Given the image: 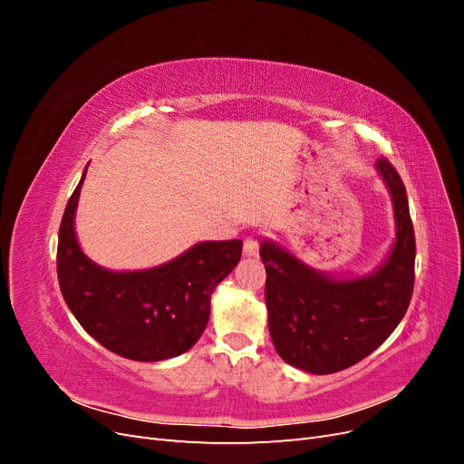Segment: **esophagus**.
<instances>
[{
    "mask_svg": "<svg viewBox=\"0 0 464 464\" xmlns=\"http://www.w3.org/2000/svg\"><path fill=\"white\" fill-rule=\"evenodd\" d=\"M259 237L257 236H247L246 242H244V256L247 257H254L259 254Z\"/></svg>",
    "mask_w": 464,
    "mask_h": 464,
    "instance_id": "1",
    "label": "esophagus"
}]
</instances>
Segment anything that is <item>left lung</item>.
I'll list each match as a JSON object with an SVG mask.
<instances>
[{
	"instance_id": "1",
	"label": "left lung",
	"mask_w": 464,
	"mask_h": 464,
	"mask_svg": "<svg viewBox=\"0 0 464 464\" xmlns=\"http://www.w3.org/2000/svg\"><path fill=\"white\" fill-rule=\"evenodd\" d=\"M377 170L392 195L397 242L373 275L333 280L273 244H263L265 302L278 356L290 366L327 375L354 366L382 346L404 317L414 290L416 240L399 172L385 157Z\"/></svg>"
}]
</instances>
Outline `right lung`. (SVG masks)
Returning a JSON list of instances; mask_svg holds the SVG:
<instances>
[{"label":"right lung","instance_id":"right-lung-1","mask_svg":"<svg viewBox=\"0 0 464 464\" xmlns=\"http://www.w3.org/2000/svg\"><path fill=\"white\" fill-rule=\"evenodd\" d=\"M85 174L67 201L58 236V280L67 307L94 341L123 358L159 362L184 354L203 334L210 294L240 261L242 240L198 244L157 269L106 271L82 254L73 230Z\"/></svg>","mask_w":464,"mask_h":464}]
</instances>
